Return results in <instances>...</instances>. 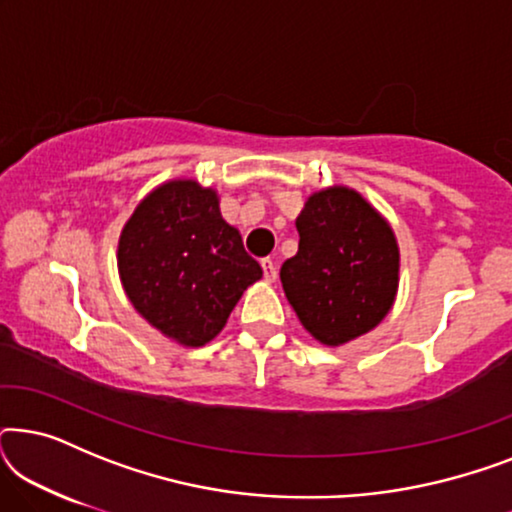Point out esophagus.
Here are the masks:
<instances>
[{"mask_svg":"<svg viewBox=\"0 0 512 512\" xmlns=\"http://www.w3.org/2000/svg\"><path fill=\"white\" fill-rule=\"evenodd\" d=\"M261 268H263V275H265V279H268V282H275L277 279V265L270 261V258H263L261 261Z\"/></svg>","mask_w":512,"mask_h":512,"instance_id":"1","label":"esophagus"}]
</instances>
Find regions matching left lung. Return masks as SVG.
<instances>
[{
    "label": "left lung",
    "instance_id": "obj_1",
    "mask_svg": "<svg viewBox=\"0 0 512 512\" xmlns=\"http://www.w3.org/2000/svg\"><path fill=\"white\" fill-rule=\"evenodd\" d=\"M296 228L298 254L279 277L300 324L328 347L373 331L398 289L389 223L352 188L333 186L307 198Z\"/></svg>",
    "mask_w": 512,
    "mask_h": 512
}]
</instances>
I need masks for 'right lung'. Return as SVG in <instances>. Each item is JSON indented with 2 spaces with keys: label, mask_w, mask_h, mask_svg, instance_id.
<instances>
[{
  "label": "right lung",
  "mask_w": 512,
  "mask_h": 512,
  "mask_svg": "<svg viewBox=\"0 0 512 512\" xmlns=\"http://www.w3.org/2000/svg\"><path fill=\"white\" fill-rule=\"evenodd\" d=\"M118 272L135 310L184 347L216 338L263 277L216 191L193 179L167 181L139 202L118 240Z\"/></svg>",
  "instance_id": "right-lung-1"
}]
</instances>
